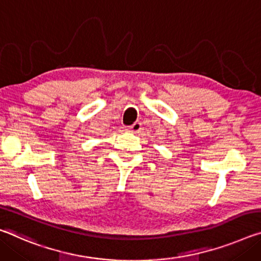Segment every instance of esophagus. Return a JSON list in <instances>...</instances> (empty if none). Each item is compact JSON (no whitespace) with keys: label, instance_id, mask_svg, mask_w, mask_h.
I'll use <instances>...</instances> for the list:
<instances>
[{"label":"esophagus","instance_id":"34e87169","mask_svg":"<svg viewBox=\"0 0 261 261\" xmlns=\"http://www.w3.org/2000/svg\"><path fill=\"white\" fill-rule=\"evenodd\" d=\"M140 129H142V123L140 122H135L132 125H130V130L132 132H138Z\"/></svg>","mask_w":261,"mask_h":261}]
</instances>
